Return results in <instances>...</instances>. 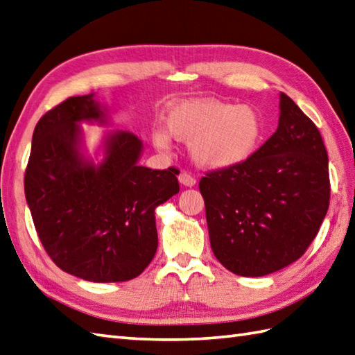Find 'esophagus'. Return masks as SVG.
<instances>
[{"instance_id": "esophagus-1", "label": "esophagus", "mask_w": 355, "mask_h": 355, "mask_svg": "<svg viewBox=\"0 0 355 355\" xmlns=\"http://www.w3.org/2000/svg\"><path fill=\"white\" fill-rule=\"evenodd\" d=\"M178 180H180V183L184 184V186H189V187L195 186V183H197V180H195V177L191 175V173L186 172V171H183L182 173H180Z\"/></svg>"}]
</instances>
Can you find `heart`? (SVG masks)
<instances>
[{"mask_svg":"<svg viewBox=\"0 0 355 355\" xmlns=\"http://www.w3.org/2000/svg\"><path fill=\"white\" fill-rule=\"evenodd\" d=\"M166 125L173 137L191 141L195 160L209 168L244 162L258 148L263 132L262 117L253 107H233L212 99L173 105L166 114ZM153 141L158 149H168L169 135L157 130Z\"/></svg>","mask_w":355,"mask_h":355,"instance_id":"heart-1","label":"heart"}]
</instances>
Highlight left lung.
<instances>
[{
    "instance_id": "obj_1",
    "label": "left lung",
    "mask_w": 355,
    "mask_h": 355,
    "mask_svg": "<svg viewBox=\"0 0 355 355\" xmlns=\"http://www.w3.org/2000/svg\"><path fill=\"white\" fill-rule=\"evenodd\" d=\"M279 108L277 130L258 150L200 180L214 254L239 276H266L297 261L329 206L318 126L284 93Z\"/></svg>"
}]
</instances>
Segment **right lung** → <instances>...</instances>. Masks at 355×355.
Wrapping results in <instances>:
<instances>
[{"label":"right lung","mask_w":355,"mask_h":355,"mask_svg":"<svg viewBox=\"0 0 355 355\" xmlns=\"http://www.w3.org/2000/svg\"><path fill=\"white\" fill-rule=\"evenodd\" d=\"M93 94L69 97L36 123L24 192L45 252L65 273L125 282L153 261L157 206L178 193L175 168L139 166L141 141L114 132L99 166L80 154L84 120H103Z\"/></svg>","instance_id":"obj_1"}]
</instances>
